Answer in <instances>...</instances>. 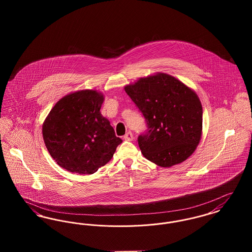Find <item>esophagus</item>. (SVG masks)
Masks as SVG:
<instances>
[{
	"label": "esophagus",
	"mask_w": 252,
	"mask_h": 252,
	"mask_svg": "<svg viewBox=\"0 0 252 252\" xmlns=\"http://www.w3.org/2000/svg\"><path fill=\"white\" fill-rule=\"evenodd\" d=\"M124 140H126V141H132L133 140V134H132L131 132L128 131L125 136H124Z\"/></svg>",
	"instance_id": "obj_1"
}]
</instances>
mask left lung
<instances>
[{
  "label": "left lung",
  "instance_id": "8db88e82",
  "mask_svg": "<svg viewBox=\"0 0 252 252\" xmlns=\"http://www.w3.org/2000/svg\"><path fill=\"white\" fill-rule=\"evenodd\" d=\"M125 91L145 119L138 144L148 160L171 167L192 155L202 131V106L193 91L166 73L140 78Z\"/></svg>",
  "mask_w": 252,
  "mask_h": 252
}]
</instances>
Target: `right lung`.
<instances>
[{
	"instance_id": "1",
	"label": "right lung",
	"mask_w": 252,
	"mask_h": 252,
	"mask_svg": "<svg viewBox=\"0 0 252 252\" xmlns=\"http://www.w3.org/2000/svg\"><path fill=\"white\" fill-rule=\"evenodd\" d=\"M104 96L93 90L64 96L42 126L50 155L66 170L90 175L111 159L123 142L100 113Z\"/></svg>"
}]
</instances>
